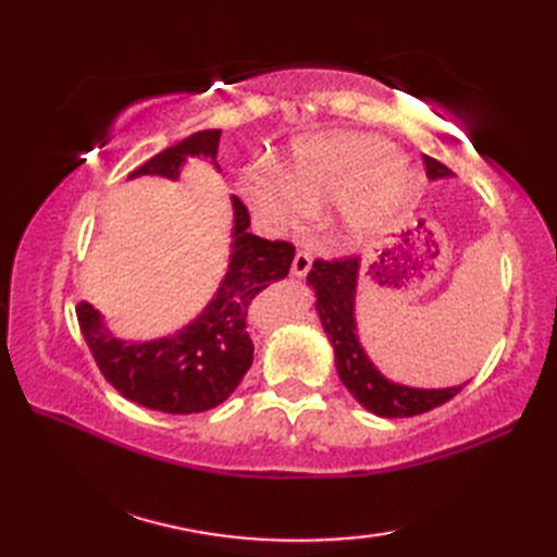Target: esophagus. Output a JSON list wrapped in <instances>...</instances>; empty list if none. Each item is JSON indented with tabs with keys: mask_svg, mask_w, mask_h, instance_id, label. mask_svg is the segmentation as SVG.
I'll return each mask as SVG.
<instances>
[{
	"mask_svg": "<svg viewBox=\"0 0 557 557\" xmlns=\"http://www.w3.org/2000/svg\"><path fill=\"white\" fill-rule=\"evenodd\" d=\"M311 265H313V258L306 253V251H299L297 256H294V260H292V275L294 277H304L306 272L311 270Z\"/></svg>",
	"mask_w": 557,
	"mask_h": 557,
	"instance_id": "34e87169",
	"label": "esophagus"
}]
</instances>
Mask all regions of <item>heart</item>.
Wrapping results in <instances>:
<instances>
[{"label": "heart", "mask_w": 557, "mask_h": 557, "mask_svg": "<svg viewBox=\"0 0 557 557\" xmlns=\"http://www.w3.org/2000/svg\"><path fill=\"white\" fill-rule=\"evenodd\" d=\"M239 194L272 224H294L309 206L347 201L345 222L354 236L373 234L413 206L419 182L401 152L369 134L306 140L289 160V180L277 170L244 174Z\"/></svg>", "instance_id": "1"}]
</instances>
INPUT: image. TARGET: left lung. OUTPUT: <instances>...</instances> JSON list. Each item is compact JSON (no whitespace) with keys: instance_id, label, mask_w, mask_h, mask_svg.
<instances>
[{"instance_id":"obj_1","label":"left lung","mask_w":557,"mask_h":557,"mask_svg":"<svg viewBox=\"0 0 557 557\" xmlns=\"http://www.w3.org/2000/svg\"><path fill=\"white\" fill-rule=\"evenodd\" d=\"M425 174L429 180H447L453 170L443 162L423 156ZM359 258L342 260H321L318 258L309 277V287L315 292V311L321 325L335 349V366L342 385L363 409L373 411L375 417L385 419H405L417 413L431 411L453 399L461 385L455 387H409L393 383L375 369L369 354L361 347L357 333V318H354V304H357V282H359ZM467 385V383H465Z\"/></svg>"}]
</instances>
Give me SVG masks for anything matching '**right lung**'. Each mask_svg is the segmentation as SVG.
<instances>
[{
	"instance_id": "right-lung-1",
	"label": "right lung",
	"mask_w": 557,
	"mask_h": 557,
	"mask_svg": "<svg viewBox=\"0 0 557 557\" xmlns=\"http://www.w3.org/2000/svg\"><path fill=\"white\" fill-rule=\"evenodd\" d=\"M220 128L191 134L140 164L128 180L144 174L180 180L186 158H208L220 172ZM234 227L227 275L215 297L191 323L174 335L150 342L114 337L100 311L88 301L76 306L81 333L86 337L100 373L122 397L164 413H198L222 405L242 383L253 361L248 313L260 292L287 277L294 260L289 242H268L248 230V210L232 196Z\"/></svg>"
}]
</instances>
